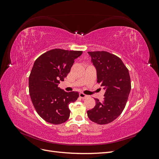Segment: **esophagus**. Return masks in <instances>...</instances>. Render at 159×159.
I'll return each instance as SVG.
<instances>
[{"label":"esophagus","mask_w":159,"mask_h":159,"mask_svg":"<svg viewBox=\"0 0 159 159\" xmlns=\"http://www.w3.org/2000/svg\"><path fill=\"white\" fill-rule=\"evenodd\" d=\"M79 95H80V97L81 99H85V98H88V95L84 94V93H80Z\"/></svg>","instance_id":"esophagus-1"}]
</instances>
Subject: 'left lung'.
<instances>
[{"mask_svg": "<svg viewBox=\"0 0 159 159\" xmlns=\"http://www.w3.org/2000/svg\"><path fill=\"white\" fill-rule=\"evenodd\" d=\"M97 71L98 83L105 90L104 100L95 99V106L87 111L91 121L107 124L116 119L125 107L131 89L129 70L119 57L105 51L88 52Z\"/></svg>", "mask_w": 159, "mask_h": 159, "instance_id": "obj_1", "label": "left lung"}]
</instances>
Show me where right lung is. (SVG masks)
<instances>
[{"label":"right lung","mask_w":159,"mask_h":159,"mask_svg":"<svg viewBox=\"0 0 159 159\" xmlns=\"http://www.w3.org/2000/svg\"><path fill=\"white\" fill-rule=\"evenodd\" d=\"M82 51L53 49L34 61L29 76V93L36 112L48 123L66 122L70 114L69 104L79 97L77 91L66 92L58 87Z\"/></svg>","instance_id":"obj_1"}]
</instances>
